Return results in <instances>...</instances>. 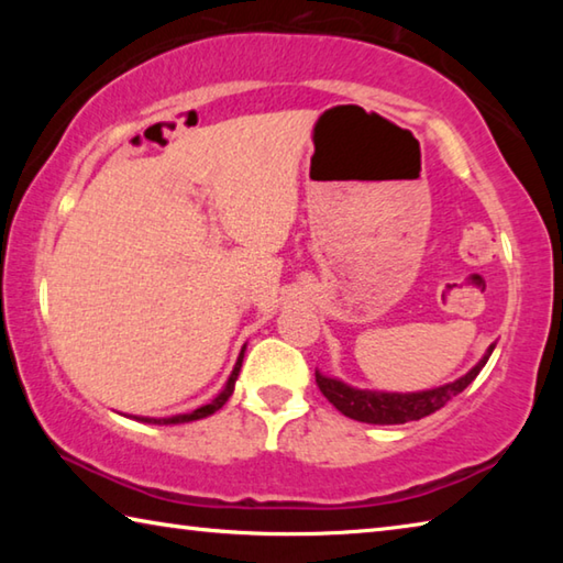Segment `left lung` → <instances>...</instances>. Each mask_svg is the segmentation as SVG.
<instances>
[{"instance_id":"8db88e82","label":"left lung","mask_w":563,"mask_h":563,"mask_svg":"<svg viewBox=\"0 0 563 563\" xmlns=\"http://www.w3.org/2000/svg\"><path fill=\"white\" fill-rule=\"evenodd\" d=\"M492 350L482 357L476 367H472L464 377L437 389H427V393H412V395H397V393H367V389H355L342 385L340 379H330L325 375L316 373V383L320 393L325 395L332 407L340 409L342 415L357 422L367 424H405L412 419H422L427 415L442 409L452 397L464 393L466 385H472V379L482 373V367L487 365Z\"/></svg>"}]
</instances>
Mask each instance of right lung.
Wrapping results in <instances>:
<instances>
[{
    "mask_svg": "<svg viewBox=\"0 0 563 563\" xmlns=\"http://www.w3.org/2000/svg\"><path fill=\"white\" fill-rule=\"evenodd\" d=\"M241 365H243V352H241V357H238V362H235L231 377H228L225 389L213 399V402L198 407V409H194V412H188V415H178V417H168V419H146V422H154V424H178V422H194V419H203V417H208V415L218 412V409H221V407L228 402V397L233 395V387H235L238 373H241Z\"/></svg>",
    "mask_w": 563,
    "mask_h": 563,
    "instance_id": "1",
    "label": "right lung"
}]
</instances>
